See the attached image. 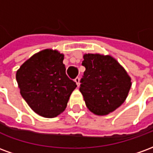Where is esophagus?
<instances>
[{
    "label": "esophagus",
    "mask_w": 153,
    "mask_h": 153,
    "mask_svg": "<svg viewBox=\"0 0 153 153\" xmlns=\"http://www.w3.org/2000/svg\"><path fill=\"white\" fill-rule=\"evenodd\" d=\"M74 82L76 83L77 86L78 87L79 86L80 83H79V77H77V78H75V79H74Z\"/></svg>",
    "instance_id": "34e87169"
}]
</instances>
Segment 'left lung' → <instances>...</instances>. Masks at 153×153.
Wrapping results in <instances>:
<instances>
[{
  "instance_id": "1",
  "label": "left lung",
  "mask_w": 153,
  "mask_h": 153,
  "mask_svg": "<svg viewBox=\"0 0 153 153\" xmlns=\"http://www.w3.org/2000/svg\"><path fill=\"white\" fill-rule=\"evenodd\" d=\"M82 65L86 70L80 80L79 91L90 111L105 115L121 106L132 83L118 61L111 56L85 54Z\"/></svg>"
}]
</instances>
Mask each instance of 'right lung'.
<instances>
[{"label":"right lung","instance_id":"right-lung-1","mask_svg":"<svg viewBox=\"0 0 153 153\" xmlns=\"http://www.w3.org/2000/svg\"><path fill=\"white\" fill-rule=\"evenodd\" d=\"M64 55L45 49L36 53L16 72L20 94L35 113L53 118L66 108L76 83L69 79Z\"/></svg>","mask_w":153,"mask_h":153}]
</instances>
